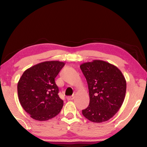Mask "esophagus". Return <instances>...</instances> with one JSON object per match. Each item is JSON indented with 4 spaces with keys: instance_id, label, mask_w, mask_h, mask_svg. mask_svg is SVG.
<instances>
[{
    "instance_id": "obj_1",
    "label": "esophagus",
    "mask_w": 147,
    "mask_h": 147,
    "mask_svg": "<svg viewBox=\"0 0 147 147\" xmlns=\"http://www.w3.org/2000/svg\"><path fill=\"white\" fill-rule=\"evenodd\" d=\"M74 98H75V96H68V97H67V100H72L74 99Z\"/></svg>"
}]
</instances>
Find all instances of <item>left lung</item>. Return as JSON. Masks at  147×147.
<instances>
[{"instance_id":"obj_1","label":"left lung","mask_w":147,"mask_h":147,"mask_svg":"<svg viewBox=\"0 0 147 147\" xmlns=\"http://www.w3.org/2000/svg\"><path fill=\"white\" fill-rule=\"evenodd\" d=\"M88 85L90 104L82 110L85 118L100 123L113 117L119 110L125 98L126 82L120 70L115 65L94 60L80 65Z\"/></svg>"}]
</instances>
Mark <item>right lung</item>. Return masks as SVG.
<instances>
[{
  "label": "right lung",
  "mask_w": 147,
  "mask_h": 147,
  "mask_svg": "<svg viewBox=\"0 0 147 147\" xmlns=\"http://www.w3.org/2000/svg\"><path fill=\"white\" fill-rule=\"evenodd\" d=\"M63 62H41L25 70L17 85L18 96L23 109L33 119L45 121L57 115L63 106L55 78Z\"/></svg>",
  "instance_id": "obj_1"
}]
</instances>
